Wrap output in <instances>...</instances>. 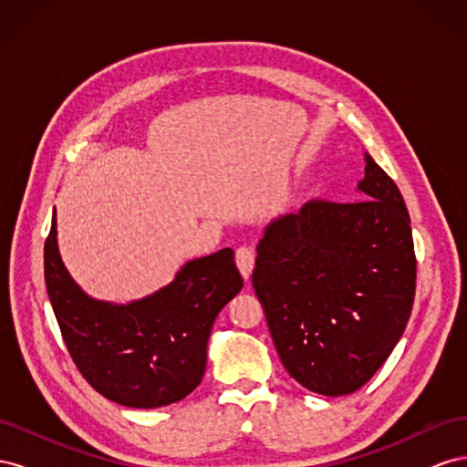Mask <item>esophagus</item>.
<instances>
[{
    "label": "esophagus",
    "mask_w": 467,
    "mask_h": 467,
    "mask_svg": "<svg viewBox=\"0 0 467 467\" xmlns=\"http://www.w3.org/2000/svg\"><path fill=\"white\" fill-rule=\"evenodd\" d=\"M235 263L239 266V271H242L244 278L247 280L251 276L253 271V265H255V251L247 245H242L235 251Z\"/></svg>",
    "instance_id": "34e87169"
}]
</instances>
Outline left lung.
<instances>
[{"mask_svg": "<svg viewBox=\"0 0 467 467\" xmlns=\"http://www.w3.org/2000/svg\"><path fill=\"white\" fill-rule=\"evenodd\" d=\"M357 202L309 201L268 225L253 288L288 374L321 395L368 381L401 338L415 300L411 220L366 153Z\"/></svg>", "mask_w": 467, "mask_h": 467, "instance_id": "left-lung-1", "label": "left lung"}]
</instances>
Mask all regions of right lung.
Here are the masks:
<instances>
[{
  "instance_id": "1",
  "label": "right lung",
  "mask_w": 467,
  "mask_h": 467,
  "mask_svg": "<svg viewBox=\"0 0 467 467\" xmlns=\"http://www.w3.org/2000/svg\"><path fill=\"white\" fill-rule=\"evenodd\" d=\"M45 280L81 376L103 398L136 409L177 403L201 384L212 325L244 286L228 247L187 263L171 285L144 300H91L60 259L56 214L45 242Z\"/></svg>"
}]
</instances>
